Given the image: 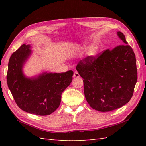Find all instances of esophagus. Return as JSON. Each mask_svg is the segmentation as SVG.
Returning <instances> with one entry per match:
<instances>
[{
    "instance_id": "obj_1",
    "label": "esophagus",
    "mask_w": 146,
    "mask_h": 146,
    "mask_svg": "<svg viewBox=\"0 0 146 146\" xmlns=\"http://www.w3.org/2000/svg\"><path fill=\"white\" fill-rule=\"evenodd\" d=\"M73 77L74 78H78L80 77V75L77 72H74V75H73Z\"/></svg>"
}]
</instances>
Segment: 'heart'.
I'll use <instances>...</instances> for the list:
<instances>
[{"instance_id":"obj_1","label":"heart","mask_w":146,"mask_h":146,"mask_svg":"<svg viewBox=\"0 0 146 146\" xmlns=\"http://www.w3.org/2000/svg\"><path fill=\"white\" fill-rule=\"evenodd\" d=\"M98 48L95 46H92L90 47L89 50H88V55L89 56L90 58H93L94 57H96L97 54H98Z\"/></svg>"}]
</instances>
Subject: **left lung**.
I'll list each match as a JSON object with an SVG mask.
<instances>
[{"instance_id":"8db88e82","label":"left lung","mask_w":146,"mask_h":146,"mask_svg":"<svg viewBox=\"0 0 146 146\" xmlns=\"http://www.w3.org/2000/svg\"><path fill=\"white\" fill-rule=\"evenodd\" d=\"M117 35L122 45L93 58L87 56L76 67L83 78L86 101L98 111H113L129 102L138 78L135 53L124 35L121 32Z\"/></svg>"}]
</instances>
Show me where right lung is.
<instances>
[{
    "label": "right lung",
    "instance_id": "obj_1",
    "mask_svg": "<svg viewBox=\"0 0 146 146\" xmlns=\"http://www.w3.org/2000/svg\"><path fill=\"white\" fill-rule=\"evenodd\" d=\"M30 48V45L24 44L11 55L8 66L7 85L22 110L36 115H49L58 108L61 94L71 83L74 72H44L36 77H26L23 69L32 54Z\"/></svg>",
    "mask_w": 146,
    "mask_h": 146
}]
</instances>
